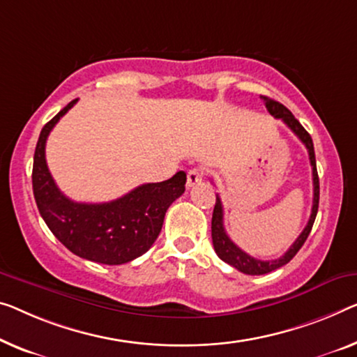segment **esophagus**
Masks as SVG:
<instances>
[{"mask_svg":"<svg viewBox=\"0 0 357 357\" xmlns=\"http://www.w3.org/2000/svg\"><path fill=\"white\" fill-rule=\"evenodd\" d=\"M204 179V169L202 168H194L188 173V188H194L195 184L202 183Z\"/></svg>","mask_w":357,"mask_h":357,"instance_id":"1","label":"esophagus"}]
</instances>
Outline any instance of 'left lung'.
<instances>
[{"label": "left lung", "instance_id": "left-lung-1", "mask_svg": "<svg viewBox=\"0 0 357 357\" xmlns=\"http://www.w3.org/2000/svg\"><path fill=\"white\" fill-rule=\"evenodd\" d=\"M261 99L264 100V105L268 112L275 119H280L284 123L290 128L295 135L300 137V141L306 146L307 153H310V162L312 167V185H314V199H312V210H311V216L310 221L303 232L298 236L296 241L294 242L287 252L282 255L278 259H268V261H263V259L253 258L250 257L248 253L243 252L242 248H238L236 243H234L229 236H227L225 231V225H222V204L220 195H216V204H215V210H213V218H211V238H213V247H215V252L218 257H220L222 261L231 264L232 268H236L237 271H241L243 274H250V275H261V274H268L271 271H275L282 268V266L287 264L291 258L298 253V250L303 247V243L306 242L307 236L312 229V225H314L316 215H317V208H319V176H317V168H316V155H314V146H312V139L305 128L301 126L300 121H298L294 114L282 105L280 102L274 99H269L268 96H261Z\"/></svg>", "mask_w": 357, "mask_h": 357}]
</instances>
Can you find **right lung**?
I'll return each instance as SVG.
<instances>
[{
	"mask_svg": "<svg viewBox=\"0 0 357 357\" xmlns=\"http://www.w3.org/2000/svg\"><path fill=\"white\" fill-rule=\"evenodd\" d=\"M77 100L68 102L40 132L33 155V195L51 232L77 257L100 264H123L144 255L162 231L165 213L184 194L185 173L137 185L105 204H82L63 195L46 165V139Z\"/></svg>",
	"mask_w": 357,
	"mask_h": 357,
	"instance_id": "add662e5",
	"label": "right lung"
}]
</instances>
